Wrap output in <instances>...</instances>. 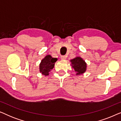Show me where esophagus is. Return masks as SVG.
<instances>
[{
	"label": "esophagus",
	"instance_id": "34e87169",
	"mask_svg": "<svg viewBox=\"0 0 121 121\" xmlns=\"http://www.w3.org/2000/svg\"><path fill=\"white\" fill-rule=\"evenodd\" d=\"M61 59H62V60H65L66 58H67V56H61Z\"/></svg>",
	"mask_w": 121,
	"mask_h": 121
}]
</instances>
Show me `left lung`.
Segmentation results:
<instances>
[{
	"instance_id": "8db88e82",
	"label": "left lung",
	"mask_w": 121,
	"mask_h": 121,
	"mask_svg": "<svg viewBox=\"0 0 121 121\" xmlns=\"http://www.w3.org/2000/svg\"><path fill=\"white\" fill-rule=\"evenodd\" d=\"M70 65L74 69L76 75H80L86 71L87 64L85 60L80 57H76L71 59Z\"/></svg>"
}]
</instances>
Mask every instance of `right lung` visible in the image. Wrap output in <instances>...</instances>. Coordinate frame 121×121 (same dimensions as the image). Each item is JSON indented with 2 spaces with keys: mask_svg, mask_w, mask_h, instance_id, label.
<instances>
[{
  "mask_svg": "<svg viewBox=\"0 0 121 121\" xmlns=\"http://www.w3.org/2000/svg\"><path fill=\"white\" fill-rule=\"evenodd\" d=\"M57 60V58H53L50 54L46 56L44 58L41 60V62L39 63V72L44 76L48 75L49 72L53 68Z\"/></svg>",
  "mask_w": 121,
  "mask_h": 121,
  "instance_id": "1",
  "label": "right lung"
}]
</instances>
